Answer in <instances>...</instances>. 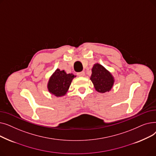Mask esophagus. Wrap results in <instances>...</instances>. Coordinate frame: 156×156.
<instances>
[{"label":"esophagus","instance_id":"esophagus-1","mask_svg":"<svg viewBox=\"0 0 156 156\" xmlns=\"http://www.w3.org/2000/svg\"><path fill=\"white\" fill-rule=\"evenodd\" d=\"M77 75L78 76H85V72L84 71H81L77 73Z\"/></svg>","mask_w":156,"mask_h":156}]
</instances>
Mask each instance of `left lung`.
Returning a JSON list of instances; mask_svg holds the SVG:
<instances>
[{"instance_id": "left-lung-1", "label": "left lung", "mask_w": 156, "mask_h": 156, "mask_svg": "<svg viewBox=\"0 0 156 156\" xmlns=\"http://www.w3.org/2000/svg\"><path fill=\"white\" fill-rule=\"evenodd\" d=\"M92 73L90 80L96 90L100 93L109 92L114 82L111 73L99 63L94 65Z\"/></svg>"}]
</instances>
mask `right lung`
I'll use <instances>...</instances> for the list:
<instances>
[{"label":"right lung","mask_w":156,"mask_h":156,"mask_svg":"<svg viewBox=\"0 0 156 156\" xmlns=\"http://www.w3.org/2000/svg\"><path fill=\"white\" fill-rule=\"evenodd\" d=\"M75 76L72 73L67 74L64 70L57 69L50 77L48 82V90L56 97L66 94L71 81Z\"/></svg>","instance_id":"right-lung-1"}]
</instances>
